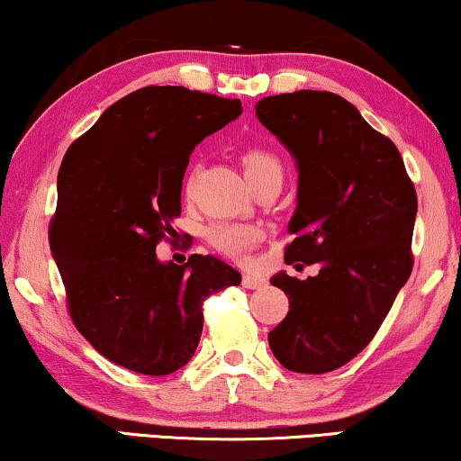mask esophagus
Listing matches in <instances>:
<instances>
[{"label":"esophagus","mask_w":461,"mask_h":461,"mask_svg":"<svg viewBox=\"0 0 461 461\" xmlns=\"http://www.w3.org/2000/svg\"><path fill=\"white\" fill-rule=\"evenodd\" d=\"M242 284H244V288L258 290V288L265 286V277L258 276V274H244L242 276Z\"/></svg>","instance_id":"esophagus-1"}]
</instances>
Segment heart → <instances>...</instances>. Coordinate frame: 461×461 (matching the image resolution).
Listing matches in <instances>:
<instances>
[{"label": "heart", "mask_w": 461, "mask_h": 461, "mask_svg": "<svg viewBox=\"0 0 461 461\" xmlns=\"http://www.w3.org/2000/svg\"><path fill=\"white\" fill-rule=\"evenodd\" d=\"M244 167L246 177H249L250 185L258 179L271 177V175H284L282 160L276 157L274 152L265 150V148H249L240 158ZM192 190V177L185 179V194ZM257 240V231L246 225H231V223H219L212 225L209 230V242L230 257H240L252 246Z\"/></svg>", "instance_id": "b5f03b06"}]
</instances>
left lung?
Returning <instances> with one entry per match:
<instances>
[{"label":"left lung","instance_id":"obj_1","mask_svg":"<svg viewBox=\"0 0 461 461\" xmlns=\"http://www.w3.org/2000/svg\"><path fill=\"white\" fill-rule=\"evenodd\" d=\"M255 110L296 158L294 240L284 261L320 265L307 280L271 277L290 311L269 347L290 372H334L369 345L410 280L416 187L397 146L340 95L301 89Z\"/></svg>","mask_w":461,"mask_h":461}]
</instances>
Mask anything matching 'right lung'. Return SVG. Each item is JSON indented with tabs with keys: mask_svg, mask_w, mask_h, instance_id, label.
Masks as SVG:
<instances>
[{
	"mask_svg": "<svg viewBox=\"0 0 461 461\" xmlns=\"http://www.w3.org/2000/svg\"><path fill=\"white\" fill-rule=\"evenodd\" d=\"M242 114L240 100L150 86L104 110L58 171L50 249L68 313L95 351L146 375L184 367L203 334L206 296L242 282L221 258L160 263L190 154Z\"/></svg>",
	"mask_w": 461,
	"mask_h": 461,
	"instance_id": "1",
	"label": "right lung"
}]
</instances>
